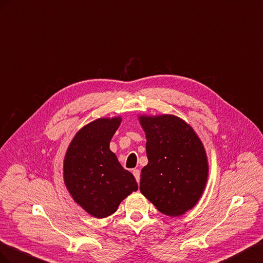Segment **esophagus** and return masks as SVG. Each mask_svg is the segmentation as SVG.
Masks as SVG:
<instances>
[{
	"label": "esophagus",
	"mask_w": 263,
	"mask_h": 263,
	"mask_svg": "<svg viewBox=\"0 0 263 263\" xmlns=\"http://www.w3.org/2000/svg\"><path fill=\"white\" fill-rule=\"evenodd\" d=\"M132 173H133V175H134V177H136V179H137V182H138V184L140 183V170H133L132 171Z\"/></svg>",
	"instance_id": "esophagus-1"
}]
</instances>
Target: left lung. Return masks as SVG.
<instances>
[{
  "label": "left lung",
  "instance_id": "obj_1",
  "mask_svg": "<svg viewBox=\"0 0 263 263\" xmlns=\"http://www.w3.org/2000/svg\"><path fill=\"white\" fill-rule=\"evenodd\" d=\"M146 138L148 163L140 191L162 214L177 217L195 207L206 189V149L193 127L174 115L138 117Z\"/></svg>",
  "mask_w": 263,
  "mask_h": 263
}]
</instances>
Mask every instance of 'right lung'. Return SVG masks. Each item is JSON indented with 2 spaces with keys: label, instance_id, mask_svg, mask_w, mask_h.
<instances>
[{
  "label": "right lung",
  "instance_id": "right-lung-1",
  "mask_svg": "<svg viewBox=\"0 0 263 263\" xmlns=\"http://www.w3.org/2000/svg\"><path fill=\"white\" fill-rule=\"evenodd\" d=\"M122 118H99L74 134L64 159V183L72 199L95 218L114 214L125 197L138 191L136 178L110 149Z\"/></svg>",
  "mask_w": 263,
  "mask_h": 263
}]
</instances>
